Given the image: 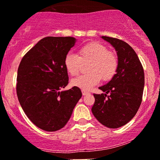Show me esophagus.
Segmentation results:
<instances>
[{
	"label": "esophagus",
	"mask_w": 160,
	"mask_h": 160,
	"mask_svg": "<svg viewBox=\"0 0 160 160\" xmlns=\"http://www.w3.org/2000/svg\"><path fill=\"white\" fill-rule=\"evenodd\" d=\"M82 95L83 96H85V95H87V94H88V92L87 91H86V90H82Z\"/></svg>",
	"instance_id": "obj_1"
}]
</instances>
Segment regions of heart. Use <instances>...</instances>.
<instances>
[{
    "mask_svg": "<svg viewBox=\"0 0 160 160\" xmlns=\"http://www.w3.org/2000/svg\"><path fill=\"white\" fill-rule=\"evenodd\" d=\"M78 55L69 52L64 58V67L68 73L76 76L80 73L82 64L88 63L86 71L88 73L73 79L72 86L89 90L99 83L101 79L108 82L116 74L118 59L116 53L108 50L103 44L91 42L78 50Z\"/></svg>",
    "mask_w": 160,
    "mask_h": 160,
    "instance_id": "obj_1",
    "label": "heart"
}]
</instances>
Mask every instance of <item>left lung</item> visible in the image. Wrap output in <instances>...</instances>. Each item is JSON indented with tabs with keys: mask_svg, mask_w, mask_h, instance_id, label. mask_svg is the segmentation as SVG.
<instances>
[{
	"mask_svg": "<svg viewBox=\"0 0 160 160\" xmlns=\"http://www.w3.org/2000/svg\"><path fill=\"white\" fill-rule=\"evenodd\" d=\"M116 49L118 59L116 74L105 86V93H93L91 111L104 126L116 129L129 122L139 109L144 88V71L138 55L127 42L116 38L102 37Z\"/></svg>",
	"mask_w": 160,
	"mask_h": 160,
	"instance_id": "left-lung-1",
	"label": "left lung"
}]
</instances>
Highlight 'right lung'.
<instances>
[{
  "instance_id": "add662e5",
  "label": "right lung",
  "mask_w": 160,
  "mask_h": 160,
  "mask_svg": "<svg viewBox=\"0 0 160 160\" xmlns=\"http://www.w3.org/2000/svg\"><path fill=\"white\" fill-rule=\"evenodd\" d=\"M75 42L71 37L43 38L23 56L19 65L18 100L28 118L44 131L63 128L82 97L76 86L61 91L69 83L64 58Z\"/></svg>"
}]
</instances>
